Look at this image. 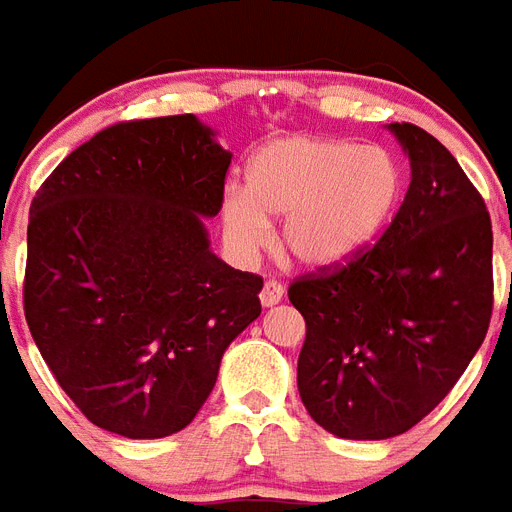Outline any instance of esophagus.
<instances>
[{"label": "esophagus", "instance_id": "esophagus-1", "mask_svg": "<svg viewBox=\"0 0 512 512\" xmlns=\"http://www.w3.org/2000/svg\"><path fill=\"white\" fill-rule=\"evenodd\" d=\"M282 293H285V290H282L280 282L267 280V282H264V288H261V304H264V306L280 304Z\"/></svg>", "mask_w": 512, "mask_h": 512}]
</instances>
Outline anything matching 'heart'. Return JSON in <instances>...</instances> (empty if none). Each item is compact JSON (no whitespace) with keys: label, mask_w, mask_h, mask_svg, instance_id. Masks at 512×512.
<instances>
[{"label":"heart","mask_w":512,"mask_h":512,"mask_svg":"<svg viewBox=\"0 0 512 512\" xmlns=\"http://www.w3.org/2000/svg\"><path fill=\"white\" fill-rule=\"evenodd\" d=\"M402 169L388 150L320 137L264 145L245 171V192L222 195V227L240 259L267 248L282 219V251L301 267L333 269L365 251L394 214Z\"/></svg>","instance_id":"1"}]
</instances>
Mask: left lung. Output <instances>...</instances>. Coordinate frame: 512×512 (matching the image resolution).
I'll list each match as a JSON object with an SVG mask.
<instances>
[{
  "label": "left lung",
  "mask_w": 512,
  "mask_h": 512,
  "mask_svg": "<svg viewBox=\"0 0 512 512\" xmlns=\"http://www.w3.org/2000/svg\"><path fill=\"white\" fill-rule=\"evenodd\" d=\"M412 179L396 216L343 267L298 277V394L341 439L410 431L484 343L494 304L492 219L455 155L415 124H391Z\"/></svg>",
  "instance_id": "left-lung-1"
}]
</instances>
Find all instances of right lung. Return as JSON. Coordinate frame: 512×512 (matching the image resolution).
<instances>
[{"instance_id": "right-lung-1", "label": "right lung", "mask_w": 512, "mask_h": 512, "mask_svg": "<svg viewBox=\"0 0 512 512\" xmlns=\"http://www.w3.org/2000/svg\"><path fill=\"white\" fill-rule=\"evenodd\" d=\"M232 153L198 118L124 121L76 147L28 216L23 309L87 420L163 439L198 415L222 354L261 314L259 275L206 232Z\"/></svg>"}]
</instances>
